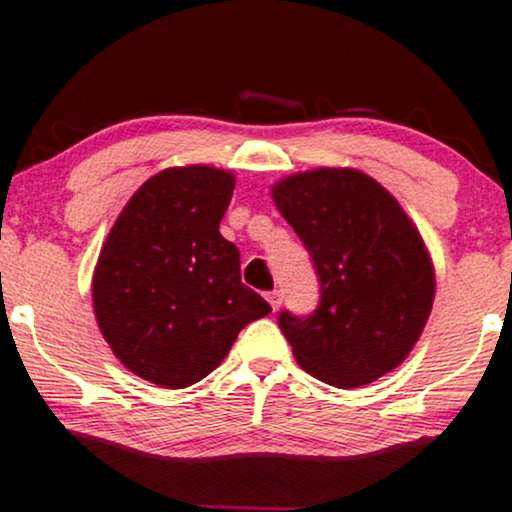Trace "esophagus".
<instances>
[{"mask_svg": "<svg viewBox=\"0 0 512 512\" xmlns=\"http://www.w3.org/2000/svg\"><path fill=\"white\" fill-rule=\"evenodd\" d=\"M265 298H268V303L272 305V310H277V308H280V303H282V291L280 289H272V291H268V294H265Z\"/></svg>", "mask_w": 512, "mask_h": 512, "instance_id": "1", "label": "esophagus"}]
</instances>
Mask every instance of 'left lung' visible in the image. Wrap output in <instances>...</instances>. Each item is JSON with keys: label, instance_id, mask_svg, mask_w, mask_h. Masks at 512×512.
<instances>
[{"label": "left lung", "instance_id": "obj_1", "mask_svg": "<svg viewBox=\"0 0 512 512\" xmlns=\"http://www.w3.org/2000/svg\"><path fill=\"white\" fill-rule=\"evenodd\" d=\"M272 199L320 277L313 315L280 313L301 367L336 388H360L400 367L426 327L435 272L397 199L357 169L282 178Z\"/></svg>", "mask_w": 512, "mask_h": 512}]
</instances>
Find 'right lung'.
<instances>
[{
	"instance_id": "obj_1",
	"label": "right lung",
	"mask_w": 512,
	"mask_h": 512,
	"mask_svg": "<svg viewBox=\"0 0 512 512\" xmlns=\"http://www.w3.org/2000/svg\"><path fill=\"white\" fill-rule=\"evenodd\" d=\"M235 176L174 167L148 178L108 232L94 313L126 369L164 388L209 376L270 305L242 284L240 249L218 230Z\"/></svg>"
}]
</instances>
